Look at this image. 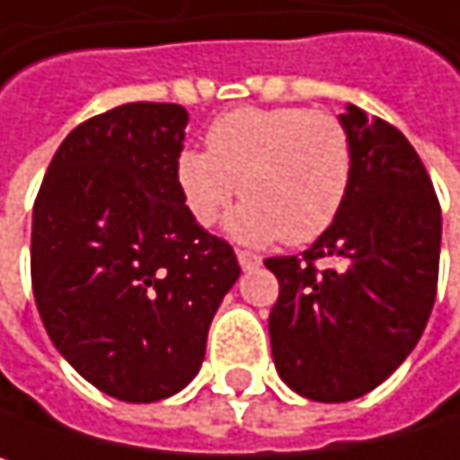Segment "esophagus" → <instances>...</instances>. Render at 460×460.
<instances>
[{
    "label": "esophagus",
    "instance_id": "esophagus-1",
    "mask_svg": "<svg viewBox=\"0 0 460 460\" xmlns=\"http://www.w3.org/2000/svg\"><path fill=\"white\" fill-rule=\"evenodd\" d=\"M237 261H240V267H243L245 272H251V270H256V267L261 264V259H259L256 253H248V251H237Z\"/></svg>",
    "mask_w": 460,
    "mask_h": 460
}]
</instances>
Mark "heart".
Instances as JSON below:
<instances>
[{
  "label": "heart",
  "instance_id": "obj_1",
  "mask_svg": "<svg viewBox=\"0 0 460 460\" xmlns=\"http://www.w3.org/2000/svg\"><path fill=\"white\" fill-rule=\"evenodd\" d=\"M353 145L345 123L307 107H240L207 131V150L177 155V185L199 226L228 217L243 243L305 245L329 232L350 193Z\"/></svg>",
  "mask_w": 460,
  "mask_h": 460
}]
</instances>
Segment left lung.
<instances>
[{"label":"left lung","mask_w":460,"mask_h":460,"mask_svg":"<svg viewBox=\"0 0 460 460\" xmlns=\"http://www.w3.org/2000/svg\"><path fill=\"white\" fill-rule=\"evenodd\" d=\"M342 212L302 256L267 259L280 283L270 313L283 383L313 402H350L388 380L418 345L439 275L442 212L407 137L356 104ZM315 261L332 268L317 272Z\"/></svg>","instance_id":"1"}]
</instances>
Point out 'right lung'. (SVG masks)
Instances as JSON below:
<instances>
[{"mask_svg": "<svg viewBox=\"0 0 460 460\" xmlns=\"http://www.w3.org/2000/svg\"><path fill=\"white\" fill-rule=\"evenodd\" d=\"M188 112L134 102L66 134L31 215V288L56 350L102 394L150 404L201 369L240 278L177 185Z\"/></svg>", "mask_w": 460, "mask_h": 460, "instance_id": "right-lung-1", "label": "right lung"}]
</instances>
